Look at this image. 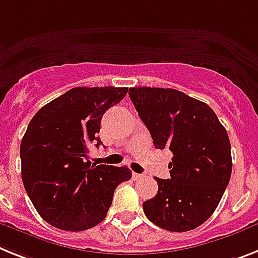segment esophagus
Instances as JSON below:
<instances>
[{"instance_id": "34e87169", "label": "esophagus", "mask_w": 258, "mask_h": 258, "mask_svg": "<svg viewBox=\"0 0 258 258\" xmlns=\"http://www.w3.org/2000/svg\"><path fill=\"white\" fill-rule=\"evenodd\" d=\"M144 178V175L142 174H137V172H133V179L134 180H140Z\"/></svg>"}]
</instances>
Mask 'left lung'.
<instances>
[{
    "mask_svg": "<svg viewBox=\"0 0 258 258\" xmlns=\"http://www.w3.org/2000/svg\"><path fill=\"white\" fill-rule=\"evenodd\" d=\"M157 149H169L170 179L144 202L146 218L170 232L195 229L214 214L232 172L228 133L203 101L172 88L129 89Z\"/></svg>",
    "mask_w": 258,
    "mask_h": 258,
    "instance_id": "8db88e82",
    "label": "left lung"
}]
</instances>
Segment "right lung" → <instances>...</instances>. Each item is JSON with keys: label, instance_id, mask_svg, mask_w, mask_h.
I'll list each match as a JSON object with an SVG mask.
<instances>
[{"label": "right lung", "instance_id": "obj_1", "mask_svg": "<svg viewBox=\"0 0 258 258\" xmlns=\"http://www.w3.org/2000/svg\"><path fill=\"white\" fill-rule=\"evenodd\" d=\"M127 88L76 87L31 118L21 142L22 182L44 221L64 231H86L105 219L116 187L132 178L126 166H95L88 146L99 148L101 118Z\"/></svg>", "mask_w": 258, "mask_h": 258}]
</instances>
